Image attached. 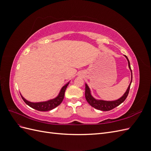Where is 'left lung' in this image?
Wrapping results in <instances>:
<instances>
[{
    "label": "left lung",
    "mask_w": 151,
    "mask_h": 151,
    "mask_svg": "<svg viewBox=\"0 0 151 151\" xmlns=\"http://www.w3.org/2000/svg\"><path fill=\"white\" fill-rule=\"evenodd\" d=\"M125 57L127 58V60L128 61V65H129V69L130 70L131 72V81L130 83V84L128 87L127 89L126 90L125 93L123 94L122 97L120 98H118V99L116 100H113V101H106V100H103V99H98L93 97V96L91 94V91L89 88V87L88 85L86 83V91H85V97L87 100V101L88 102V103L91 105V106H93V108L99 109V110H101V111H109L111 109L115 108V107L119 106V105L122 103L123 101H125V99L127 98L128 94H129V90L130 88V85L132 81V72L131 70V67H130V62L129 58H127L126 55H124Z\"/></svg>",
    "instance_id": "left-lung-1"
}]
</instances>
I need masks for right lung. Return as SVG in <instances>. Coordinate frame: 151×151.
I'll return each instance as SVG.
<instances>
[{
	"instance_id": "add662e5",
	"label": "right lung",
	"mask_w": 151,
	"mask_h": 151,
	"mask_svg": "<svg viewBox=\"0 0 151 151\" xmlns=\"http://www.w3.org/2000/svg\"><path fill=\"white\" fill-rule=\"evenodd\" d=\"M70 81L68 82L67 84H65L61 88L60 92H59L57 96L55 98L50 99L49 100L45 101H41V102H31L28 101V100L26 99L23 96H22V94H21V98L23 99V101L26 103V104H28L29 106L31 108L36 109V110L41 111H47L52 110V109H54L58 106L59 104H60L63 99L64 98V94H65V91L66 90V88L67 86L69 84Z\"/></svg>"
}]
</instances>
